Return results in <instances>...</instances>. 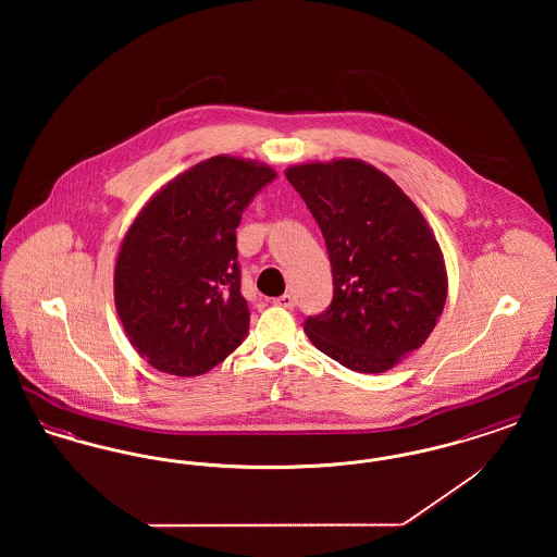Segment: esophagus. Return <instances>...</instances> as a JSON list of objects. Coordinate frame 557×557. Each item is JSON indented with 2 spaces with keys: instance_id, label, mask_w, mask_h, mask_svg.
<instances>
[{
  "instance_id": "obj_1",
  "label": "esophagus",
  "mask_w": 557,
  "mask_h": 557,
  "mask_svg": "<svg viewBox=\"0 0 557 557\" xmlns=\"http://www.w3.org/2000/svg\"><path fill=\"white\" fill-rule=\"evenodd\" d=\"M273 302H275L277 307H282V309H294L296 298H294L292 294H282V296H277Z\"/></svg>"
}]
</instances>
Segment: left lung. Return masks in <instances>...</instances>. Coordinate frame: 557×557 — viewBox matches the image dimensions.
<instances>
[{
    "instance_id": "8db88e82",
    "label": "left lung",
    "mask_w": 557,
    "mask_h": 557,
    "mask_svg": "<svg viewBox=\"0 0 557 557\" xmlns=\"http://www.w3.org/2000/svg\"><path fill=\"white\" fill-rule=\"evenodd\" d=\"M286 177L318 221L334 277L327 311L305 321L309 341L348 370L395 368L424 345L447 300L443 250L424 214L363 160L294 164Z\"/></svg>"
}]
</instances>
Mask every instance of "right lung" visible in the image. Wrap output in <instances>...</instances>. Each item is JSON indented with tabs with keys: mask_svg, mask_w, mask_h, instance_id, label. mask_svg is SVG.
Instances as JSON below:
<instances>
[{
	"mask_svg": "<svg viewBox=\"0 0 557 557\" xmlns=\"http://www.w3.org/2000/svg\"><path fill=\"white\" fill-rule=\"evenodd\" d=\"M275 175L263 162L219 154L173 177L133 219L114 265V307L154 370L207 373L246 338L236 230Z\"/></svg>",
	"mask_w": 557,
	"mask_h": 557,
	"instance_id": "right-lung-1",
	"label": "right lung"
}]
</instances>
